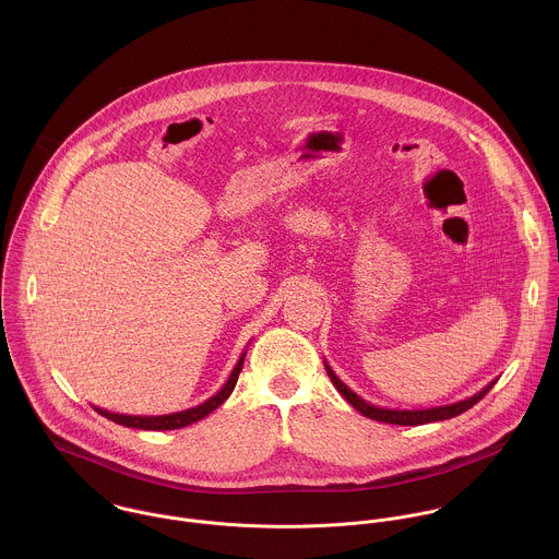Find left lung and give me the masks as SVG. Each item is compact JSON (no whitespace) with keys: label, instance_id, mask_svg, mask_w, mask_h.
<instances>
[{"label":"left lung","instance_id":"left-lung-1","mask_svg":"<svg viewBox=\"0 0 559 559\" xmlns=\"http://www.w3.org/2000/svg\"><path fill=\"white\" fill-rule=\"evenodd\" d=\"M324 370L331 379V383L335 385V390L344 396V400H348L361 415L370 417V419H377V421H385V424H399V426H419V424H430V421H441V419H450V417H456L461 413H465L467 408H472L476 402L484 399L488 394V390L497 383L490 381L486 388H481L478 394L469 396V399L459 400V402H452V404H443V406H430V408H385V406H377V404H370L361 396H357L333 370L331 366L324 361Z\"/></svg>","mask_w":559,"mask_h":559}]
</instances>
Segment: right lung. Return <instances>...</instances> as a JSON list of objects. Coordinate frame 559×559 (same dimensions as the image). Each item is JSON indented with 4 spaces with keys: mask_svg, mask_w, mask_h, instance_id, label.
<instances>
[{
    "mask_svg": "<svg viewBox=\"0 0 559 559\" xmlns=\"http://www.w3.org/2000/svg\"><path fill=\"white\" fill-rule=\"evenodd\" d=\"M242 361H245V353L240 355L235 370L230 372L228 381L224 383V388L198 406H191V408H185V411H178V413H169V415H124V413H111V411H105L100 406H94L96 413H100L103 417L120 424V426H127V428H140V430H176V428H182V426H189L202 417H206L209 413H213L219 404H224L228 396L233 394L237 381H239L240 370H242Z\"/></svg>",
    "mask_w": 559,
    "mask_h": 559,
    "instance_id": "add662e5",
    "label": "right lung"
}]
</instances>
